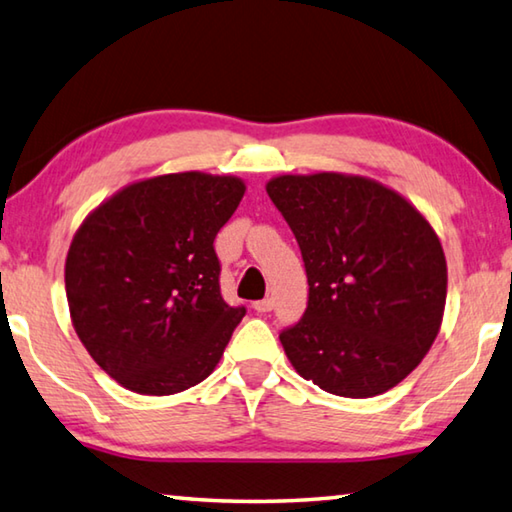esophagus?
<instances>
[{"label":"esophagus","instance_id":"1","mask_svg":"<svg viewBox=\"0 0 512 512\" xmlns=\"http://www.w3.org/2000/svg\"><path fill=\"white\" fill-rule=\"evenodd\" d=\"M273 298H264V300H257V302H253V309L257 311V314H266V311H271L273 309Z\"/></svg>","mask_w":512,"mask_h":512}]
</instances>
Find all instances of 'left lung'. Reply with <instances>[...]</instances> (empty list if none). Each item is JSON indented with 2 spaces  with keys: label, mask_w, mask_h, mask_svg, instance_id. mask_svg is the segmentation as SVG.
Wrapping results in <instances>:
<instances>
[{
  "label": "left lung",
  "mask_w": 512,
  "mask_h": 512,
  "mask_svg": "<svg viewBox=\"0 0 512 512\" xmlns=\"http://www.w3.org/2000/svg\"><path fill=\"white\" fill-rule=\"evenodd\" d=\"M266 192L309 284L305 314L280 332L293 368L341 397L400 384L443 320L447 264L436 232L400 194L361 176H280Z\"/></svg>",
  "instance_id": "8db88e82"
}]
</instances>
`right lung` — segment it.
I'll list each match as a JSON object with an SVG mask.
<instances>
[{
  "label": "right lung",
  "mask_w": 512,
  "mask_h": 512,
  "mask_svg": "<svg viewBox=\"0 0 512 512\" xmlns=\"http://www.w3.org/2000/svg\"><path fill=\"white\" fill-rule=\"evenodd\" d=\"M244 192L239 178L169 173L121 189L74 235L69 314L90 357L121 386L173 395L219 363L246 307L221 296L214 239Z\"/></svg>",
  "instance_id": "add662e5"
}]
</instances>
